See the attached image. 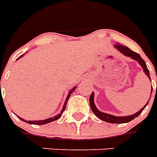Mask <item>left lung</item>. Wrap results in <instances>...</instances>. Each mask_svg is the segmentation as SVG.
<instances>
[{
  "label": "left lung",
  "mask_w": 157,
  "mask_h": 157,
  "mask_svg": "<svg viewBox=\"0 0 157 157\" xmlns=\"http://www.w3.org/2000/svg\"><path fill=\"white\" fill-rule=\"evenodd\" d=\"M114 46L115 48L119 50L121 54H124V56L129 57V58H131L132 59H134V60L138 62L139 63V65L142 67V68L144 70V73L146 74L147 76L151 80L150 74H149V71L148 69H147V67L146 63H145V61H144V59H142L141 56H140L138 53L132 51V50H130V49H129L127 46L120 45L119 43H117V45H115ZM151 90H152V89H151ZM94 93H92L91 94L90 97V105L92 112L94 113V115H95L96 117H98L100 120L104 121L106 122H108V123H112V124H122V123H127V122L131 121L132 120H134L135 117H139V115L141 114V112L144 111V108L147 106V103H148V101H147V103L144 105V107H143V108H141V109L139 110V112H135L134 114L129 115V116H124V117H117V116H113V115L107 114V113H105V112H100V111L97 108L95 104H94Z\"/></svg>",
  "instance_id": "left-lung-1"
}]
</instances>
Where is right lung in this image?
Listing matches in <instances>:
<instances>
[{"label": "right lung", "instance_id": "1", "mask_svg": "<svg viewBox=\"0 0 157 157\" xmlns=\"http://www.w3.org/2000/svg\"><path fill=\"white\" fill-rule=\"evenodd\" d=\"M23 55H24V54H22L21 56L18 57V59H17V60L20 59V58H22ZM0 89H1V84H0ZM76 89V86H74L73 88L71 89V90H70V91L68 92V94H67V96L66 100H65V102H64L63 106V109L61 110V112H60V113H59V114L56 115V116H54V117H50V118H48V119L40 120V121H26V120L23 119V118H21V117H19L18 116H17V117H18V118L21 120V121H23L26 122V123H28V124H48V123H50V122L57 121V120L59 119V118L61 117L62 114H63V112H64V110H65V108H66L67 103V100H68V98H70V96H71V94H72V92H73V91L75 90Z\"/></svg>", "mask_w": 157, "mask_h": 157}]
</instances>
